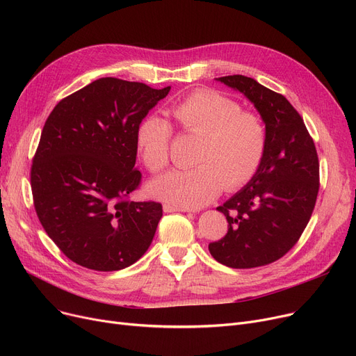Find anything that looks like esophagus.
Instances as JSON below:
<instances>
[{
	"instance_id": "obj_1",
	"label": "esophagus",
	"mask_w": 356,
	"mask_h": 356,
	"mask_svg": "<svg viewBox=\"0 0 356 356\" xmlns=\"http://www.w3.org/2000/svg\"><path fill=\"white\" fill-rule=\"evenodd\" d=\"M163 211H164L165 213H172V212H188V209H186V208H177V207H172V204H164Z\"/></svg>"
}]
</instances>
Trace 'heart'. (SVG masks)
<instances>
[{
    "label": "heart",
    "instance_id": "b5f03b06",
    "mask_svg": "<svg viewBox=\"0 0 356 356\" xmlns=\"http://www.w3.org/2000/svg\"><path fill=\"white\" fill-rule=\"evenodd\" d=\"M168 112L183 131L200 137L193 159L197 165L153 180L148 184L153 197L193 209L213 200L223 186L236 191L254 177L267 148V131L257 115L208 89L192 92ZM170 138V124L157 115L145 117L137 127V149L149 172L167 167Z\"/></svg>",
    "mask_w": 356,
    "mask_h": 356
}]
</instances>
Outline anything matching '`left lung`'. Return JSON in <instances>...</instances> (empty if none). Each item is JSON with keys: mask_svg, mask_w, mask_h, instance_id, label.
Listing matches in <instances>:
<instances>
[{"mask_svg": "<svg viewBox=\"0 0 356 356\" xmlns=\"http://www.w3.org/2000/svg\"><path fill=\"white\" fill-rule=\"evenodd\" d=\"M218 82L254 104L267 131V148L254 177L216 211L228 234L209 244L218 263L254 268L287 254L303 234L319 192L314 143L293 105L255 79L234 74Z\"/></svg>", "mask_w": 356, "mask_h": 356, "instance_id": "8db88e82", "label": "left lung"}]
</instances>
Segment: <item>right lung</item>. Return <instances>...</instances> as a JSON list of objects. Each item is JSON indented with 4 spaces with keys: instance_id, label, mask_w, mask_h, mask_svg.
Listing matches in <instances>:
<instances>
[{
    "instance_id": "1",
    "label": "right lung",
    "mask_w": 356,
    "mask_h": 356,
    "mask_svg": "<svg viewBox=\"0 0 356 356\" xmlns=\"http://www.w3.org/2000/svg\"><path fill=\"white\" fill-rule=\"evenodd\" d=\"M170 86L101 78L49 115L31 165L34 208L47 235L82 267L117 271L152 245L161 204L131 202L140 122Z\"/></svg>"
}]
</instances>
